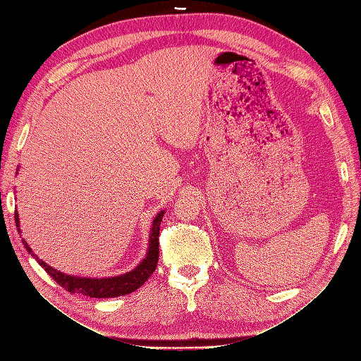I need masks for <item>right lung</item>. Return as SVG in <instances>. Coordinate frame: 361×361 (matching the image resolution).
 Listing matches in <instances>:
<instances>
[{
    "instance_id": "add662e5",
    "label": "right lung",
    "mask_w": 361,
    "mask_h": 361,
    "mask_svg": "<svg viewBox=\"0 0 361 361\" xmlns=\"http://www.w3.org/2000/svg\"><path fill=\"white\" fill-rule=\"evenodd\" d=\"M164 211H161L157 216L154 223H152L150 228V235H149V248H147V255L146 257L140 262V265L134 268L133 271L126 272V274L122 276H116V277H106V279H90V277H73L69 274H63V272L54 269L48 264H45L42 259L36 257V255L32 253V250L28 247V244L23 239V243L27 248L28 253L31 256H35V259L39 262V265L42 268H45L48 274L56 280L61 288L66 289L71 293H82L87 295V297L92 298H114L120 297V295H128L130 292L137 290L140 286L145 285V281L154 274V271L158 264V257H159V226L162 221ZM15 221L18 232L20 233L19 228V215L18 211H15Z\"/></svg>"
}]
</instances>
